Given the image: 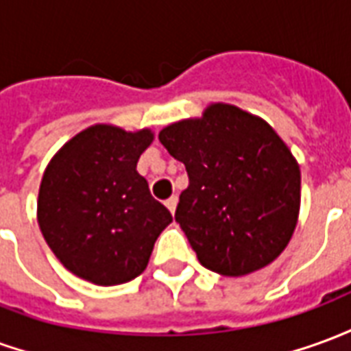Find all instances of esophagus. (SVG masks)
<instances>
[{
	"label": "esophagus",
	"instance_id": "1",
	"mask_svg": "<svg viewBox=\"0 0 351 351\" xmlns=\"http://www.w3.org/2000/svg\"><path fill=\"white\" fill-rule=\"evenodd\" d=\"M176 205H178V197H176V195H173V197H169L167 201H165V206L171 210V214H175Z\"/></svg>",
	"mask_w": 351,
	"mask_h": 351
}]
</instances>
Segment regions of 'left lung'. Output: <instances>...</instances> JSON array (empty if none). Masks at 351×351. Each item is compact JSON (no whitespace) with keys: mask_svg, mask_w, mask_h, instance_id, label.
<instances>
[{"mask_svg":"<svg viewBox=\"0 0 351 351\" xmlns=\"http://www.w3.org/2000/svg\"><path fill=\"white\" fill-rule=\"evenodd\" d=\"M160 141L188 171L175 220L199 263L244 276L278 258L299 220L301 169L263 118L210 103L199 118L169 123Z\"/></svg>","mask_w":351,"mask_h":351,"instance_id":"8db88e82","label":"left lung"}]
</instances>
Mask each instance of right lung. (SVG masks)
Segmentation results:
<instances>
[{"label": "right lung", "instance_id": "add662e5", "mask_svg": "<svg viewBox=\"0 0 351 351\" xmlns=\"http://www.w3.org/2000/svg\"><path fill=\"white\" fill-rule=\"evenodd\" d=\"M154 131L95 123L77 133L45 169L37 221L65 269L95 286L137 278L173 216L137 173Z\"/></svg>", "mask_w": 351, "mask_h": 351}]
</instances>
